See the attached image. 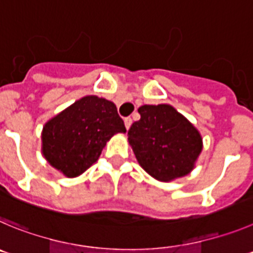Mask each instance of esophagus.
<instances>
[{
    "label": "esophagus",
    "instance_id": "esophagus-1",
    "mask_svg": "<svg viewBox=\"0 0 253 253\" xmlns=\"http://www.w3.org/2000/svg\"><path fill=\"white\" fill-rule=\"evenodd\" d=\"M132 125V118L131 117H126L125 118V126H126V128L128 129L129 127H131Z\"/></svg>",
    "mask_w": 253,
    "mask_h": 253
}]
</instances>
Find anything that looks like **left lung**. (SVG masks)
Instances as JSON below:
<instances>
[{"label": "left lung", "instance_id": "8db88e82", "mask_svg": "<svg viewBox=\"0 0 253 253\" xmlns=\"http://www.w3.org/2000/svg\"><path fill=\"white\" fill-rule=\"evenodd\" d=\"M138 113L127 136L142 169L161 181L189 174L203 147L198 129L169 104H145Z\"/></svg>", "mask_w": 253, "mask_h": 253}]
</instances>
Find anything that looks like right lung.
<instances>
[{"label":"right lung","instance_id":"right-lung-1","mask_svg":"<svg viewBox=\"0 0 253 253\" xmlns=\"http://www.w3.org/2000/svg\"><path fill=\"white\" fill-rule=\"evenodd\" d=\"M118 132H126V127L115 104L88 95L45 125L42 154L65 176H78L98 160L107 141Z\"/></svg>","mask_w":253,"mask_h":253}]
</instances>
